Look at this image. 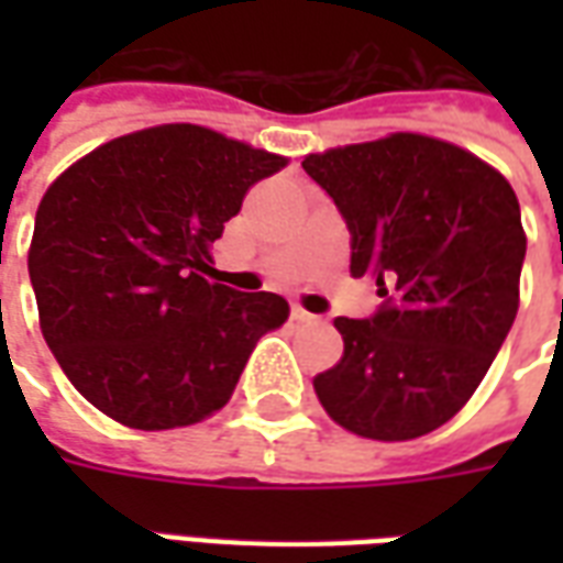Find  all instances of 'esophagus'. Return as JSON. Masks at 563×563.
<instances>
[{
    "label": "esophagus",
    "instance_id": "esophagus-1",
    "mask_svg": "<svg viewBox=\"0 0 563 563\" xmlns=\"http://www.w3.org/2000/svg\"><path fill=\"white\" fill-rule=\"evenodd\" d=\"M292 319L295 322H317V317H313V313H307L305 307H298V305L292 307Z\"/></svg>",
    "mask_w": 563,
    "mask_h": 563
}]
</instances>
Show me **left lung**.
I'll return each instance as SVG.
<instances>
[{
    "label": "left lung",
    "instance_id": "obj_1",
    "mask_svg": "<svg viewBox=\"0 0 563 563\" xmlns=\"http://www.w3.org/2000/svg\"><path fill=\"white\" fill-rule=\"evenodd\" d=\"M353 234V277L386 298L334 319L341 362L313 377L334 422L367 440H416L471 401L519 310L525 229L504 174L449 141L391 132L301 162Z\"/></svg>",
    "mask_w": 563,
    "mask_h": 563
}]
</instances>
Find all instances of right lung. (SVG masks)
I'll list each match as a JSON object with an SVG mask.
<instances>
[{
    "mask_svg": "<svg viewBox=\"0 0 563 563\" xmlns=\"http://www.w3.org/2000/svg\"><path fill=\"white\" fill-rule=\"evenodd\" d=\"M286 156L192 123L129 132L47 186L30 244L38 325L71 386L114 422L168 431L232 398L286 298L208 280L210 244Z\"/></svg>",
    "mask_w": 563,
    "mask_h": 563,
    "instance_id": "add662e5",
    "label": "right lung"
}]
</instances>
